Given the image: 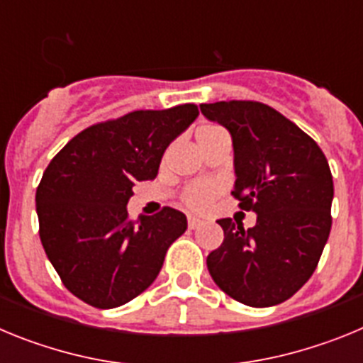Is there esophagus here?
Wrapping results in <instances>:
<instances>
[{
  "label": "esophagus",
  "instance_id": "esophagus-1",
  "mask_svg": "<svg viewBox=\"0 0 363 363\" xmlns=\"http://www.w3.org/2000/svg\"><path fill=\"white\" fill-rule=\"evenodd\" d=\"M187 223H189V229H198V227L203 223V220H200V218H196V216H189Z\"/></svg>",
  "mask_w": 363,
  "mask_h": 363
}]
</instances>
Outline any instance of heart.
<instances>
[{"mask_svg":"<svg viewBox=\"0 0 363 363\" xmlns=\"http://www.w3.org/2000/svg\"><path fill=\"white\" fill-rule=\"evenodd\" d=\"M223 130L220 127H214V125H205L196 133L198 145L203 147L205 143L209 142L211 138L218 136ZM220 194V185L213 184V182H196V184H191L182 194V200L187 205L189 209L192 211H207L211 205L214 203L216 196Z\"/></svg>","mask_w":363,"mask_h":363,"instance_id":"obj_1","label":"heart"}]
</instances>
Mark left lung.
Here are the masks:
<instances>
[{
    "label": "left lung",
    "instance_id": "8db88e82",
    "mask_svg": "<svg viewBox=\"0 0 363 363\" xmlns=\"http://www.w3.org/2000/svg\"><path fill=\"white\" fill-rule=\"evenodd\" d=\"M200 108L230 133L233 196L240 209L256 213V225L247 230L230 218L218 220L225 238L207 256V269L240 303L277 306L313 277L331 233L335 187L325 154L298 125L259 101Z\"/></svg>",
    "mask_w": 363,
    "mask_h": 363
}]
</instances>
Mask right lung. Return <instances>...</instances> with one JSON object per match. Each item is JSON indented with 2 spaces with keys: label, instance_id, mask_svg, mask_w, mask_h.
Masks as SVG:
<instances>
[{
  "label": "right lung",
  "instance_id": "1",
  "mask_svg": "<svg viewBox=\"0 0 363 363\" xmlns=\"http://www.w3.org/2000/svg\"><path fill=\"white\" fill-rule=\"evenodd\" d=\"M198 114L185 104L91 125L45 169L36 191L41 245L74 296L112 309L156 280L187 218L163 207L133 221L127 203L138 182L156 178L169 143Z\"/></svg>",
  "mask_w": 363,
  "mask_h": 363
}]
</instances>
